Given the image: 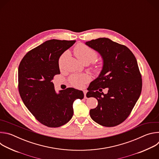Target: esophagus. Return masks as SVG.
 Instances as JSON below:
<instances>
[{"label":"esophagus","mask_w":159,"mask_h":159,"mask_svg":"<svg viewBox=\"0 0 159 159\" xmlns=\"http://www.w3.org/2000/svg\"><path fill=\"white\" fill-rule=\"evenodd\" d=\"M86 94H87V90H84V98L86 99L87 97H86Z\"/></svg>","instance_id":"34e87169"}]
</instances>
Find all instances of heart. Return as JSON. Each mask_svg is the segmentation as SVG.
<instances>
[{
    "label": "heart",
    "instance_id": "b5f03b06",
    "mask_svg": "<svg viewBox=\"0 0 159 159\" xmlns=\"http://www.w3.org/2000/svg\"><path fill=\"white\" fill-rule=\"evenodd\" d=\"M74 53L76 57L82 63L85 64H89L94 61L98 57V52L96 50L90 48L86 44L83 43H80L76 45L74 48ZM65 55V53H63L58 60V65L60 67L62 64L63 59ZM92 69L93 71L96 73H99L103 69V63L101 61L93 62ZM89 80L88 76L85 75H72L70 77V81L72 85L80 87L83 84Z\"/></svg>",
    "mask_w": 159,
    "mask_h": 159
}]
</instances>
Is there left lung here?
<instances>
[{
  "mask_svg": "<svg viewBox=\"0 0 159 159\" xmlns=\"http://www.w3.org/2000/svg\"><path fill=\"white\" fill-rule=\"evenodd\" d=\"M85 44L98 51L104 60L101 74L89 86L88 93L98 101V106L90 110V116L102 126H117L129 116L142 92V79L137 59L128 47L108 38ZM100 88H108V94L98 92Z\"/></svg>",
  "mask_w": 159,
  "mask_h": 159,
  "instance_id": "left-lung-1",
  "label": "left lung"
}]
</instances>
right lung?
I'll return each instance as SVG.
<instances>
[{
    "mask_svg": "<svg viewBox=\"0 0 159 159\" xmlns=\"http://www.w3.org/2000/svg\"><path fill=\"white\" fill-rule=\"evenodd\" d=\"M75 43L54 39L45 41L29 51L19 65L20 96L34 118L48 127L57 128L69 122L74 114V101L84 98L82 91L72 87L57 94L52 82L60 74V55Z\"/></svg>",
    "mask_w": 159,
    "mask_h": 159,
    "instance_id": "add662e5",
    "label": "right lung"
}]
</instances>
